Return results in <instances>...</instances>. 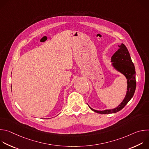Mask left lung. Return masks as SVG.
I'll use <instances>...</instances> for the list:
<instances>
[{
    "mask_svg": "<svg viewBox=\"0 0 149 149\" xmlns=\"http://www.w3.org/2000/svg\"><path fill=\"white\" fill-rule=\"evenodd\" d=\"M118 48L119 49L112 56L111 61L113 62L112 65L113 67L117 71L123 74L127 80V93L123 101L118 107L114 109L98 111L93 109L88 105L93 111L99 114H111L120 111L133 97L136 90V81L135 67L131 59L129 52L123 44L118 45Z\"/></svg>",
    "mask_w": 149,
    "mask_h": 149,
    "instance_id": "8db88e82",
    "label": "left lung"
}]
</instances>
